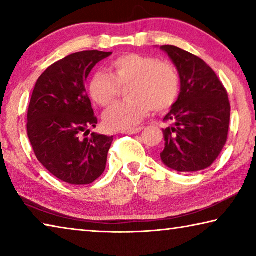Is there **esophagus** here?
I'll list each match as a JSON object with an SVG mask.
<instances>
[{
    "mask_svg": "<svg viewBox=\"0 0 256 256\" xmlns=\"http://www.w3.org/2000/svg\"><path fill=\"white\" fill-rule=\"evenodd\" d=\"M142 128H131V130H125L122 133L124 134H136V133H140L142 131Z\"/></svg>",
    "mask_w": 256,
    "mask_h": 256,
    "instance_id": "34e87169",
    "label": "esophagus"
}]
</instances>
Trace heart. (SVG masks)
I'll list each match as a JSON object with an SVG mask.
<instances>
[{
	"instance_id": "1",
	"label": "heart",
	"mask_w": 256,
	"mask_h": 256,
	"mask_svg": "<svg viewBox=\"0 0 256 256\" xmlns=\"http://www.w3.org/2000/svg\"><path fill=\"white\" fill-rule=\"evenodd\" d=\"M128 86L123 102L116 104L104 115L106 128L118 131L141 123L151 108H170L180 94V76L170 62L141 54H126L112 60L110 74L98 71L89 81V94L94 102L110 106L118 94V86Z\"/></svg>"
}]
</instances>
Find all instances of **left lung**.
<instances>
[{
    "instance_id": "obj_1",
    "label": "left lung",
    "mask_w": 256,
    "mask_h": 256,
    "mask_svg": "<svg viewBox=\"0 0 256 256\" xmlns=\"http://www.w3.org/2000/svg\"><path fill=\"white\" fill-rule=\"evenodd\" d=\"M178 72L180 92L164 116L160 154L168 168L180 172L210 167L227 141L230 104L224 86L204 60L176 46H160Z\"/></svg>"
}]
</instances>
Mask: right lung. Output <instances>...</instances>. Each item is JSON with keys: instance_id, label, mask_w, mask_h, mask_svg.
Listing matches in <instances>:
<instances>
[{"instance_id": "obj_1", "label": "right lung", "mask_w": 256, "mask_h": 256, "mask_svg": "<svg viewBox=\"0 0 256 256\" xmlns=\"http://www.w3.org/2000/svg\"><path fill=\"white\" fill-rule=\"evenodd\" d=\"M112 52L84 50L52 64L38 78L28 108L27 132L34 152L52 175L72 185L92 183L106 168L112 136L96 128L84 84L98 62Z\"/></svg>"}]
</instances>
